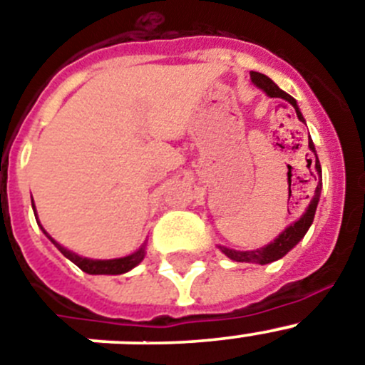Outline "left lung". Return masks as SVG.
<instances>
[{
	"mask_svg": "<svg viewBox=\"0 0 365 365\" xmlns=\"http://www.w3.org/2000/svg\"><path fill=\"white\" fill-rule=\"evenodd\" d=\"M250 79H252V83L259 88V90H263L268 97L282 98V101H286L288 104L294 106L299 120L306 122L304 117H302L301 110H299L297 101H295L292 95L286 93V91H282L281 88H279L277 84L270 79V77H267L264 73H259V71H250ZM308 148H309V151L315 155V171H317V176H319V178H317L319 180V183H317L315 192H313V196H312V200H309L308 207H306L304 214H302L297 221H294V223L288 225V227H286V229L282 230V232L279 234V236L275 237L272 243L264 245L263 248H257V250H234V248L217 245V248H220V250L223 252L227 257H230L232 261H237V263H255V264L274 263V261L284 257V255L288 254V252H290L292 248H294L295 245H297L299 241L306 236V232H308V229L312 227V223H313V217H315V210H317V205H319V200H321V190H322L321 162H319L315 145H313V140L309 138V136H308Z\"/></svg>",
	"mask_w": 365,
	"mask_h": 365,
	"instance_id": "8db88e82",
	"label": "left lung"
}]
</instances>
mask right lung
I'll use <instances>...</instances> for the list:
<instances>
[{
    "label": "right lung",
    "mask_w": 365,
    "mask_h": 365,
    "mask_svg": "<svg viewBox=\"0 0 365 365\" xmlns=\"http://www.w3.org/2000/svg\"><path fill=\"white\" fill-rule=\"evenodd\" d=\"M32 209H34V214H36V220H37V210H36V205H34V200H32ZM37 225H39V229L44 232V236L48 237V240L52 241L53 245H56L57 250H59L61 254L64 255V257H68L71 263H75L77 267L81 268V270L86 272V274H90V275H120V274H125V272L133 270L136 264H140L142 261H144V257H145V247H148V241H144V243H142V247L138 248V250H135L133 254L125 255V257H117V259H90V257H83V255L75 254V252L68 250V248H64L63 245L57 243V241L53 240V237L50 236L46 230H44V227L41 225L39 220H37Z\"/></svg>",
    "instance_id": "add662e5"
}]
</instances>
